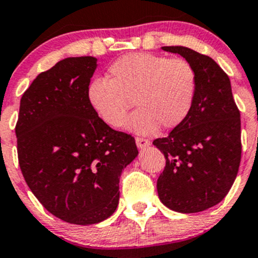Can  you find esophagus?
<instances>
[{"mask_svg": "<svg viewBox=\"0 0 258 258\" xmlns=\"http://www.w3.org/2000/svg\"><path fill=\"white\" fill-rule=\"evenodd\" d=\"M136 145L139 148H146L151 145V142L148 140L142 139V137H136Z\"/></svg>", "mask_w": 258, "mask_h": 258, "instance_id": "1", "label": "esophagus"}]
</instances>
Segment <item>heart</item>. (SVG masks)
Returning <instances> with one entry per match:
<instances>
[{"label":"heart","mask_w":258,"mask_h":258,"mask_svg":"<svg viewBox=\"0 0 258 258\" xmlns=\"http://www.w3.org/2000/svg\"><path fill=\"white\" fill-rule=\"evenodd\" d=\"M107 77L91 81L87 100L97 117L113 128L123 124L132 100L139 108L124 127L137 135L153 134L160 124L179 126L196 100L197 74L184 58L128 53L108 67Z\"/></svg>","instance_id":"b5f03b06"}]
</instances>
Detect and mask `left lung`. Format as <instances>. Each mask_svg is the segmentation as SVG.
<instances>
[{
  "instance_id": "8db88e82",
  "label": "left lung",
  "mask_w": 258,
  "mask_h": 258,
  "mask_svg": "<svg viewBox=\"0 0 258 258\" xmlns=\"http://www.w3.org/2000/svg\"><path fill=\"white\" fill-rule=\"evenodd\" d=\"M178 53L197 74L191 113L153 145L166 166L157 192L166 207L181 213L201 212L220 204L235 182L241 161V118L223 70L205 54L183 46H165Z\"/></svg>"
}]
</instances>
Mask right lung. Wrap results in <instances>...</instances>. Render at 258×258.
Wrapping results in <instances>:
<instances>
[{
  "mask_svg": "<svg viewBox=\"0 0 258 258\" xmlns=\"http://www.w3.org/2000/svg\"><path fill=\"white\" fill-rule=\"evenodd\" d=\"M96 69V57H67L38 75L16 124L26 183L48 212L75 225L112 215L122 171L139 155L134 137L107 126L88 103Z\"/></svg>",
  "mask_w": 258,
  "mask_h": 258,
  "instance_id": "obj_1",
  "label": "right lung"
}]
</instances>
